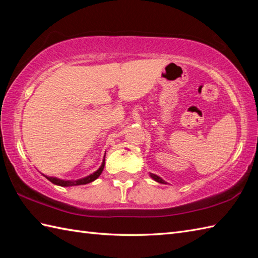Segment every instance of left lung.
<instances>
[{
    "label": "left lung",
    "instance_id": "8db88e82",
    "mask_svg": "<svg viewBox=\"0 0 258 258\" xmlns=\"http://www.w3.org/2000/svg\"><path fill=\"white\" fill-rule=\"evenodd\" d=\"M150 176L154 179V180H156V182H158V183H162V184H167L165 180H164L162 177H160V176H157V175H155V174H153V173H150Z\"/></svg>",
    "mask_w": 258,
    "mask_h": 258
}]
</instances>
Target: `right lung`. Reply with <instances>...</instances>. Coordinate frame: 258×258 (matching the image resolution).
Returning a JSON list of instances; mask_svg holds the SVG:
<instances>
[{
  "label": "right lung",
  "mask_w": 258,
  "mask_h": 258,
  "mask_svg": "<svg viewBox=\"0 0 258 258\" xmlns=\"http://www.w3.org/2000/svg\"><path fill=\"white\" fill-rule=\"evenodd\" d=\"M104 165H105V155H104L103 162H102L101 166H100V168L97 169V171L90 174L89 176H85L83 178H80V179H76V180H71V179L67 180V179H62V178H57V177H53V176H46V175H44V174H42V175H43V176H45L53 184L58 185V186H62V187H69V186H78V185H85V184H89V183L93 182V180H95L98 176H100V175L103 172V169H104Z\"/></svg>",
  "instance_id": "1"
}]
</instances>
